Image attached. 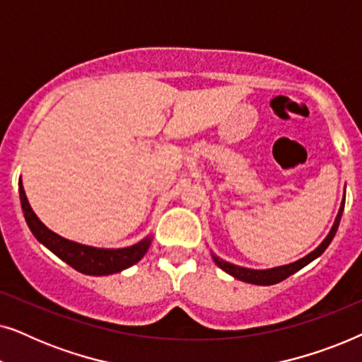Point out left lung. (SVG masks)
Instances as JSON below:
<instances>
[{
  "label": "left lung",
  "instance_id": "obj_1",
  "mask_svg": "<svg viewBox=\"0 0 362 362\" xmlns=\"http://www.w3.org/2000/svg\"><path fill=\"white\" fill-rule=\"evenodd\" d=\"M343 211H344V197H343V201H341V206H339L338 216H336V219H334V224H333V227H331V230L328 232V235L325 237V240L321 242V244L316 247L315 250H311L310 254H306L305 257H301V259H298V260L291 262V264L272 267V269L257 270V269H247V267H240V265L230 264V262H227V260H222L221 257H217L212 250H211V257L219 269H222L226 274L232 275L237 280L245 281V284H252V285H264V286L275 285L281 280L288 279L290 275L296 274V272H298L300 269H303V267L311 264V262H313L315 259H318V257L323 254L326 249H328V245L331 244V240H333V237L336 235V230H338V227H339V221H341V216H343Z\"/></svg>",
  "mask_w": 362,
  "mask_h": 362
}]
</instances>
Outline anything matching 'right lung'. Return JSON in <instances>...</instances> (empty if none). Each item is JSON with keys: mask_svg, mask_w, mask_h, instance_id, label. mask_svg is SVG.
<instances>
[{"mask_svg": "<svg viewBox=\"0 0 362 362\" xmlns=\"http://www.w3.org/2000/svg\"><path fill=\"white\" fill-rule=\"evenodd\" d=\"M19 199H21L24 219H26L34 237L44 247H47L52 254H56L59 259L71 265L72 269L81 272V274L95 276L118 274V272L140 262L151 245L153 234L138 240L136 244L122 247V249H103V247L86 245L81 244V242L69 240L42 224L36 212L33 211L31 204H29L21 180H19Z\"/></svg>", "mask_w": 362, "mask_h": 362, "instance_id": "add662e5", "label": "right lung"}]
</instances>
